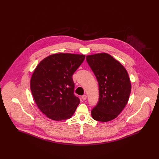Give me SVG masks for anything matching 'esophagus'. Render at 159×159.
I'll use <instances>...</instances> for the list:
<instances>
[{
	"mask_svg": "<svg viewBox=\"0 0 159 159\" xmlns=\"http://www.w3.org/2000/svg\"><path fill=\"white\" fill-rule=\"evenodd\" d=\"M82 98L83 99V101H85L86 98H87V96L86 95H84L82 97Z\"/></svg>",
	"mask_w": 159,
	"mask_h": 159,
	"instance_id": "34e87169",
	"label": "esophagus"
}]
</instances>
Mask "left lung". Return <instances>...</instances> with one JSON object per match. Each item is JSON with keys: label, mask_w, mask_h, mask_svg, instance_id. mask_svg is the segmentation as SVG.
<instances>
[{"label": "left lung", "mask_w": 159, "mask_h": 159, "mask_svg": "<svg viewBox=\"0 0 159 159\" xmlns=\"http://www.w3.org/2000/svg\"><path fill=\"white\" fill-rule=\"evenodd\" d=\"M86 61L99 84L98 104L91 111L92 117L107 122L116 118L128 102L131 83L126 68L107 53L86 56Z\"/></svg>", "instance_id": "1"}]
</instances>
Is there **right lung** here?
Returning a JSON list of instances; mask_svg holds the SVG:
<instances>
[{
    "label": "right lung",
    "instance_id": "add662e5",
    "mask_svg": "<svg viewBox=\"0 0 159 159\" xmlns=\"http://www.w3.org/2000/svg\"><path fill=\"white\" fill-rule=\"evenodd\" d=\"M85 58L83 54L60 53L41 61L34 70L30 88L39 110L53 120L70 119L80 99L74 93L72 76Z\"/></svg>",
    "mask_w": 159,
    "mask_h": 159
}]
</instances>
